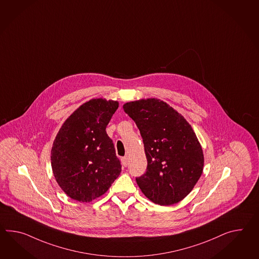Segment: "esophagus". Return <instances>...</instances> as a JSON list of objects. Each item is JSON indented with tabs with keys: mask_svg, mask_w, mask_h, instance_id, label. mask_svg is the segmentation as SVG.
I'll return each instance as SVG.
<instances>
[{
	"mask_svg": "<svg viewBox=\"0 0 259 259\" xmlns=\"http://www.w3.org/2000/svg\"><path fill=\"white\" fill-rule=\"evenodd\" d=\"M128 157L127 156H124V157L121 158V164L123 166H127L128 165Z\"/></svg>",
	"mask_w": 259,
	"mask_h": 259,
	"instance_id": "esophagus-1",
	"label": "esophagus"
}]
</instances>
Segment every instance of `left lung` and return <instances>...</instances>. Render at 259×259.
Listing matches in <instances>:
<instances>
[{"label": "left lung", "instance_id": "obj_1", "mask_svg": "<svg viewBox=\"0 0 259 259\" xmlns=\"http://www.w3.org/2000/svg\"><path fill=\"white\" fill-rule=\"evenodd\" d=\"M123 110L143 139L147 169L136 178L151 201L169 206L183 200L201 176L204 156L193 128L166 103L150 98L129 102Z\"/></svg>", "mask_w": 259, "mask_h": 259}]
</instances>
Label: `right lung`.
Here are the masks:
<instances>
[{
	"label": "right lung",
	"mask_w": 259,
	"mask_h": 259,
	"mask_svg": "<svg viewBox=\"0 0 259 259\" xmlns=\"http://www.w3.org/2000/svg\"><path fill=\"white\" fill-rule=\"evenodd\" d=\"M117 101L92 99L64 121L51 150V166L71 198L90 202L101 196L120 175L121 164L106 128Z\"/></svg>",
	"instance_id": "1"
}]
</instances>
